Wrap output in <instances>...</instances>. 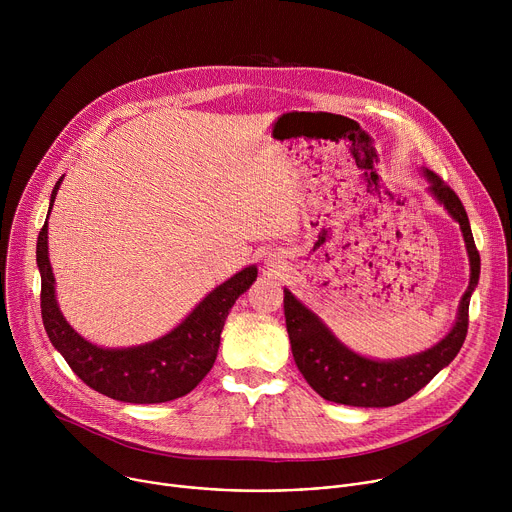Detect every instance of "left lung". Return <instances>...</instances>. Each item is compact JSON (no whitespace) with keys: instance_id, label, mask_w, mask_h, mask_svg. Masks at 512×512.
I'll use <instances>...</instances> for the list:
<instances>
[{"instance_id":"1","label":"left lung","mask_w":512,"mask_h":512,"mask_svg":"<svg viewBox=\"0 0 512 512\" xmlns=\"http://www.w3.org/2000/svg\"><path fill=\"white\" fill-rule=\"evenodd\" d=\"M433 198L460 223L470 257V283L450 334L425 352L399 360H373L348 350L326 324L289 289H283L285 326L291 354L308 385L326 401L352 407H391L423 389L456 358L468 334V308L480 277V255L474 245L468 214L458 194L437 174L423 172Z\"/></svg>"}]
</instances>
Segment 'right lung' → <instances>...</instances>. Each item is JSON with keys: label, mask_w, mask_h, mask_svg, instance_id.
<instances>
[{"label": "right lung", "mask_w": 512, "mask_h": 512, "mask_svg": "<svg viewBox=\"0 0 512 512\" xmlns=\"http://www.w3.org/2000/svg\"><path fill=\"white\" fill-rule=\"evenodd\" d=\"M60 182L62 178L52 190L50 208ZM36 261L42 277V322L52 346L83 383L123 403H166L190 393L212 369L229 310L257 279V267L249 265L214 287L166 336L131 348H101L72 330L58 310L48 259V221L38 235Z\"/></svg>", "instance_id": "right-lung-1"}]
</instances>
